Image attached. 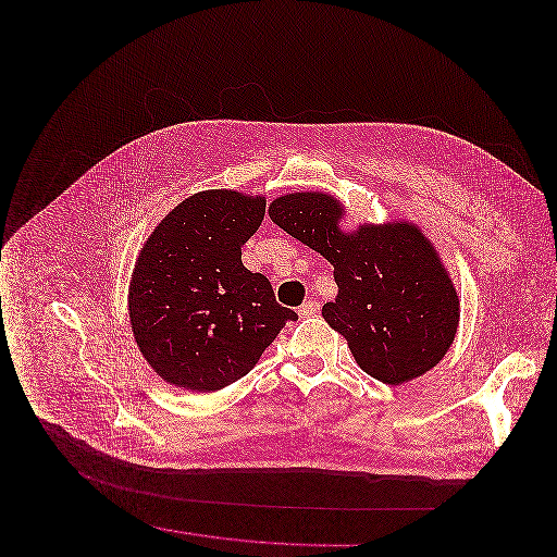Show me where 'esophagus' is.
Returning <instances> with one entry per match:
<instances>
[{
	"label": "esophagus",
	"instance_id": "1",
	"mask_svg": "<svg viewBox=\"0 0 557 557\" xmlns=\"http://www.w3.org/2000/svg\"><path fill=\"white\" fill-rule=\"evenodd\" d=\"M318 300H307V302H302V305L298 307V315H300V318H311V315H318Z\"/></svg>",
	"mask_w": 557,
	"mask_h": 557
}]
</instances>
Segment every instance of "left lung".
Here are the masks:
<instances>
[{
	"instance_id": "8db88e82",
	"label": "left lung",
	"mask_w": 557,
	"mask_h": 557,
	"mask_svg": "<svg viewBox=\"0 0 557 557\" xmlns=\"http://www.w3.org/2000/svg\"><path fill=\"white\" fill-rule=\"evenodd\" d=\"M341 214V205L318 191L282 196L269 207L275 225L334 265L338 298L321 313L345 336L359 368L384 384L413 380L449 350L457 292L418 227L366 225L346 236Z\"/></svg>"
}]
</instances>
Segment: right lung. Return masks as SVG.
<instances>
[{
    "label": "right lung",
    "mask_w": 557,
    "mask_h": 557,
    "mask_svg": "<svg viewBox=\"0 0 557 557\" xmlns=\"http://www.w3.org/2000/svg\"><path fill=\"white\" fill-rule=\"evenodd\" d=\"M265 200L232 189L189 196L169 212L133 269L129 318L139 350L166 382L209 393L255 368L286 321L263 273L242 265Z\"/></svg>",
    "instance_id": "obj_1"
}]
</instances>
